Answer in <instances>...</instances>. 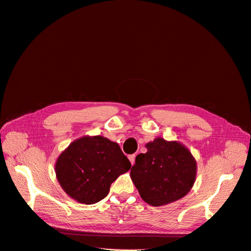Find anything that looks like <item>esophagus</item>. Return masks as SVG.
I'll use <instances>...</instances> for the list:
<instances>
[{
    "label": "esophagus",
    "mask_w": 251,
    "mask_h": 251,
    "mask_svg": "<svg viewBox=\"0 0 251 251\" xmlns=\"http://www.w3.org/2000/svg\"><path fill=\"white\" fill-rule=\"evenodd\" d=\"M128 160H129V162H130V164L134 165V164H135V160H136V155H135V154H134V155H129V156H128Z\"/></svg>",
    "instance_id": "esophagus-1"
}]
</instances>
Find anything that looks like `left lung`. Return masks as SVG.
I'll use <instances>...</instances> for the list:
<instances>
[{
    "instance_id": "1",
    "label": "left lung",
    "mask_w": 251,
    "mask_h": 251,
    "mask_svg": "<svg viewBox=\"0 0 251 251\" xmlns=\"http://www.w3.org/2000/svg\"><path fill=\"white\" fill-rule=\"evenodd\" d=\"M147 153L136 157L130 178L144 201L153 207L185 197L197 177V161L177 141L156 138L146 144Z\"/></svg>"
}]
</instances>
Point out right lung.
I'll return each mask as SVG.
<instances>
[{
	"mask_svg": "<svg viewBox=\"0 0 251 251\" xmlns=\"http://www.w3.org/2000/svg\"><path fill=\"white\" fill-rule=\"evenodd\" d=\"M130 166L119 144L98 135L72 142L57 157L54 171L71 199L93 204L108 195L111 183Z\"/></svg>",
	"mask_w": 251,
	"mask_h": 251,
	"instance_id": "add662e5",
	"label": "right lung"
}]
</instances>
